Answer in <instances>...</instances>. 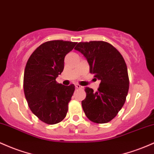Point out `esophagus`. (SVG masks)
I'll list each match as a JSON object with an SVG mask.
<instances>
[{
  "label": "esophagus",
  "instance_id": "34e87169",
  "mask_svg": "<svg viewBox=\"0 0 154 154\" xmlns=\"http://www.w3.org/2000/svg\"><path fill=\"white\" fill-rule=\"evenodd\" d=\"M75 87L77 88V89H82V88H83V87H82V86H81V85H78V84H76V85H75Z\"/></svg>",
  "mask_w": 154,
  "mask_h": 154
}]
</instances>
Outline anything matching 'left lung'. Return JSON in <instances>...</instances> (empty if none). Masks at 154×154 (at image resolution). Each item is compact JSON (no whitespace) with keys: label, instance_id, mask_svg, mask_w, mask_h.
<instances>
[{"label":"left lung","instance_id":"left-lung-1","mask_svg":"<svg viewBox=\"0 0 154 154\" xmlns=\"http://www.w3.org/2000/svg\"><path fill=\"white\" fill-rule=\"evenodd\" d=\"M87 60L90 72L101 81L96 92L86 87L82 101L85 116L96 124H105L117 116L124 106L129 88L126 64L121 54L103 41L80 42L75 47Z\"/></svg>","mask_w":154,"mask_h":154}]
</instances>
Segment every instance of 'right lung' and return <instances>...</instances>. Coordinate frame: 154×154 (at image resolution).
Here are the masks:
<instances>
[{
	"label": "right lung",
	"instance_id": "right-lung-1",
	"mask_svg": "<svg viewBox=\"0 0 154 154\" xmlns=\"http://www.w3.org/2000/svg\"><path fill=\"white\" fill-rule=\"evenodd\" d=\"M77 42L54 40L45 42L31 54L25 66L23 88L30 110L44 123L63 121L74 91L55 79L64 68V58Z\"/></svg>",
	"mask_w": 154,
	"mask_h": 154
}]
</instances>
